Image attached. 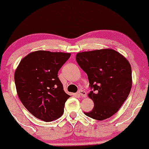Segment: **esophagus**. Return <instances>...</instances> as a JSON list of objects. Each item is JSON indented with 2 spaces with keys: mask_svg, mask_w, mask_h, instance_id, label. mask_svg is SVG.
I'll return each instance as SVG.
<instances>
[{
  "mask_svg": "<svg viewBox=\"0 0 149 149\" xmlns=\"http://www.w3.org/2000/svg\"><path fill=\"white\" fill-rule=\"evenodd\" d=\"M78 95L80 96V97H81V98H86V91L83 90V89H80V90L78 91Z\"/></svg>",
  "mask_w": 149,
  "mask_h": 149,
  "instance_id": "34e87169",
  "label": "esophagus"
}]
</instances>
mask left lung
Masks as SVG:
<instances>
[{"label":"left lung","instance_id":"left-lung-1","mask_svg":"<svg viewBox=\"0 0 149 149\" xmlns=\"http://www.w3.org/2000/svg\"><path fill=\"white\" fill-rule=\"evenodd\" d=\"M76 60L87 74L93 89L88 96L94 107L84 114L96 120L108 119L117 113L131 92V64L123 55L110 48L77 53Z\"/></svg>","mask_w":149,"mask_h":149}]
</instances>
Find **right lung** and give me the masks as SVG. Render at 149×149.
I'll list each match as a JSON object with an SVG mask.
<instances>
[{
    "instance_id": "obj_1",
    "label": "right lung",
    "mask_w": 149,
    "mask_h": 149,
    "mask_svg": "<svg viewBox=\"0 0 149 149\" xmlns=\"http://www.w3.org/2000/svg\"><path fill=\"white\" fill-rule=\"evenodd\" d=\"M70 53L36 51L21 60L15 69L17 94L25 108L44 122L59 119L70 95L64 92L58 72Z\"/></svg>"
}]
</instances>
